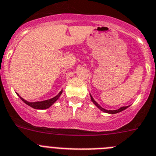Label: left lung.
<instances>
[{
  "instance_id": "8db88e82",
  "label": "left lung",
  "mask_w": 156,
  "mask_h": 156,
  "mask_svg": "<svg viewBox=\"0 0 156 156\" xmlns=\"http://www.w3.org/2000/svg\"><path fill=\"white\" fill-rule=\"evenodd\" d=\"M91 100H92L93 102H94V104H95V105H97V106H98V108H100L101 110L103 111V112H108V113H111V114H115V113H117V112H121V111L125 110V108H128V107H129V106L121 107V108H119V109H116V110H106V109H105V108H103L102 107H101L100 105H98V103H97L96 101H95L94 100V99H93L92 97H91Z\"/></svg>"
}]
</instances>
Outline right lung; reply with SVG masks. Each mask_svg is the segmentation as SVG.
<instances>
[{"label": "right lung", "mask_w": 156, "mask_h": 156, "mask_svg": "<svg viewBox=\"0 0 156 156\" xmlns=\"http://www.w3.org/2000/svg\"><path fill=\"white\" fill-rule=\"evenodd\" d=\"M62 91H61V92L59 93V94L57 95V96H55V98H51V99H49V100H46V101H36V102H28V101H25L24 99H23L22 98H20V99H21L22 101H23V102L25 103V104H27V105H29V106L32 107L33 108H36V109H45V108H49L51 105H52L54 104V103L56 101L58 100V98H59L60 95H61V94H62Z\"/></svg>", "instance_id": "right-lung-1"}]
</instances>
